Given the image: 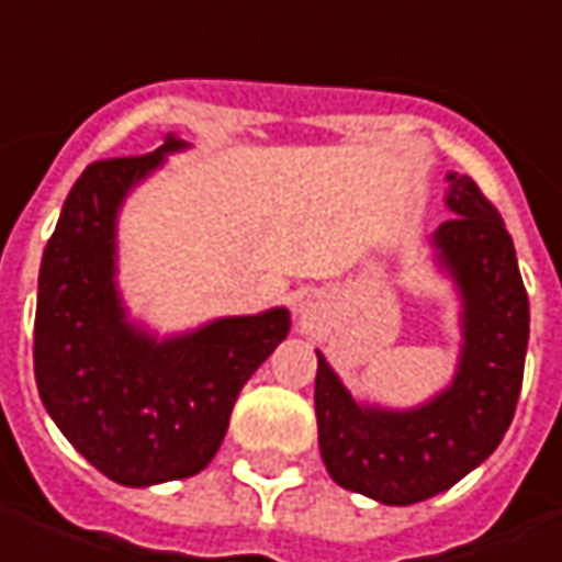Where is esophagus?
Segmentation results:
<instances>
[{"mask_svg": "<svg viewBox=\"0 0 562 562\" xmlns=\"http://www.w3.org/2000/svg\"><path fill=\"white\" fill-rule=\"evenodd\" d=\"M303 313H310V306H303Z\"/></svg>", "mask_w": 562, "mask_h": 562, "instance_id": "34e87169", "label": "esophagus"}]
</instances>
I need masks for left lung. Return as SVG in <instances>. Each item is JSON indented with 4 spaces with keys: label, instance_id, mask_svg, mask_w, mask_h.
Instances as JSON below:
<instances>
[{
    "label": "left lung",
    "instance_id": "obj_1",
    "mask_svg": "<svg viewBox=\"0 0 562 562\" xmlns=\"http://www.w3.org/2000/svg\"><path fill=\"white\" fill-rule=\"evenodd\" d=\"M447 218L431 244L463 296L453 384L419 409L359 406L318 353L315 419L328 475L347 491L406 507L453 487L497 450L522 391L529 293L501 212L472 178L447 175Z\"/></svg>",
    "mask_w": 562,
    "mask_h": 562
}]
</instances>
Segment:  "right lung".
<instances>
[{"label": "right lung", "mask_w": 562, "mask_h": 562, "mask_svg": "<svg viewBox=\"0 0 562 562\" xmlns=\"http://www.w3.org/2000/svg\"><path fill=\"white\" fill-rule=\"evenodd\" d=\"M83 168L40 266L33 375L61 435L119 485L196 475L222 447L234 400L291 331L288 310L218 318L156 340L127 322L115 288V218L168 153Z\"/></svg>", "instance_id": "right-lung-1"}]
</instances>
